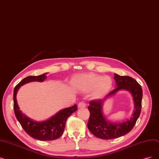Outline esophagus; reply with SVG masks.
I'll use <instances>...</instances> for the list:
<instances>
[{"instance_id": "34e87169", "label": "esophagus", "mask_w": 159, "mask_h": 159, "mask_svg": "<svg viewBox=\"0 0 159 159\" xmlns=\"http://www.w3.org/2000/svg\"><path fill=\"white\" fill-rule=\"evenodd\" d=\"M86 106V104L84 102H80L78 104V107L79 108H84Z\"/></svg>"}]
</instances>
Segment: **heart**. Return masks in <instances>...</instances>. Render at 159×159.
<instances>
[{"label": "heart", "mask_w": 159, "mask_h": 159, "mask_svg": "<svg viewBox=\"0 0 159 159\" xmlns=\"http://www.w3.org/2000/svg\"><path fill=\"white\" fill-rule=\"evenodd\" d=\"M73 84L82 92L92 90V96L100 99L106 95L112 89V80L108 76L96 75L95 73L79 74L73 79Z\"/></svg>", "instance_id": "heart-1"}]
</instances>
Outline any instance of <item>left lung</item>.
Wrapping results in <instances>:
<instances>
[{"label": "left lung", "instance_id": "left-lung-1", "mask_svg": "<svg viewBox=\"0 0 159 159\" xmlns=\"http://www.w3.org/2000/svg\"><path fill=\"white\" fill-rule=\"evenodd\" d=\"M114 79L116 81V89L103 99L90 101L88 107L90 112L88 122V129L95 136L105 140L116 139L129 133L139 118L142 108V89L136 80L128 76H120L116 73ZM121 90L129 91L133 97L134 110L132 117L122 122L109 121L103 112L104 102Z\"/></svg>", "mask_w": 159, "mask_h": 159}]
</instances>
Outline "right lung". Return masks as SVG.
I'll return each instance as SVG.
<instances>
[{
  "label": "right lung",
  "instance_id": "right-lung-1",
  "mask_svg": "<svg viewBox=\"0 0 159 159\" xmlns=\"http://www.w3.org/2000/svg\"><path fill=\"white\" fill-rule=\"evenodd\" d=\"M47 73L38 76H29L20 81L13 90V109L17 120L25 132L36 140L49 141L56 140L62 135L67 118L77 110V105L60 110L50 118L42 121H36L23 114L17 101V93L23 85L30 82H43L47 79Z\"/></svg>",
  "mask_w": 159,
  "mask_h": 159
}]
</instances>
